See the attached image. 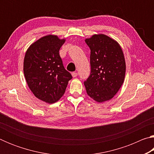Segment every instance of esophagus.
Segmentation results:
<instances>
[{
	"mask_svg": "<svg viewBox=\"0 0 154 154\" xmlns=\"http://www.w3.org/2000/svg\"><path fill=\"white\" fill-rule=\"evenodd\" d=\"M72 77H76L77 76V72H72Z\"/></svg>",
	"mask_w": 154,
	"mask_h": 154,
	"instance_id": "esophagus-1",
	"label": "esophagus"
}]
</instances>
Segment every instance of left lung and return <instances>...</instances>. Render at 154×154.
<instances>
[{
    "label": "left lung",
    "mask_w": 154,
    "mask_h": 154,
    "mask_svg": "<svg viewBox=\"0 0 154 154\" xmlns=\"http://www.w3.org/2000/svg\"><path fill=\"white\" fill-rule=\"evenodd\" d=\"M90 49L91 72L84 82L88 96L96 102L111 99L123 84L126 62L120 45L105 35H94L86 38Z\"/></svg>",
    "instance_id": "8db88e82"
}]
</instances>
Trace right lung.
<instances>
[{"instance_id": "add662e5", "label": "right lung", "mask_w": 154, "mask_h": 154, "mask_svg": "<svg viewBox=\"0 0 154 154\" xmlns=\"http://www.w3.org/2000/svg\"><path fill=\"white\" fill-rule=\"evenodd\" d=\"M65 39L56 35L43 36L26 52L24 73L28 87L36 98L54 103L65 92L72 75L64 69L60 49Z\"/></svg>"}]
</instances>
